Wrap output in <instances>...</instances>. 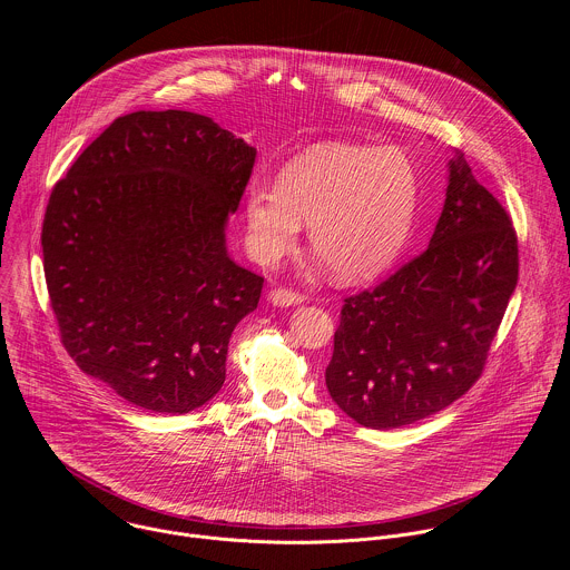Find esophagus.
Segmentation results:
<instances>
[{
    "label": "esophagus",
    "mask_w": 570,
    "mask_h": 570,
    "mask_svg": "<svg viewBox=\"0 0 570 570\" xmlns=\"http://www.w3.org/2000/svg\"><path fill=\"white\" fill-rule=\"evenodd\" d=\"M268 299L277 306H295V304H302L304 302V295L293 291V288H273L268 293Z\"/></svg>",
    "instance_id": "1"
}]
</instances>
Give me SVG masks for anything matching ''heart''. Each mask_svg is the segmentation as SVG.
<instances>
[{
	"mask_svg": "<svg viewBox=\"0 0 570 570\" xmlns=\"http://www.w3.org/2000/svg\"><path fill=\"white\" fill-rule=\"evenodd\" d=\"M415 207L417 174L403 150L322 144L293 157L277 185H250L248 243L262 264H277L308 223L311 250L332 273L347 282L365 279L399 255Z\"/></svg>",
	"mask_w": 570,
	"mask_h": 570,
	"instance_id": "b5f03b06",
	"label": "heart"
}]
</instances>
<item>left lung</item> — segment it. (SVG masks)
Returning a JSON list of instances; mask_svg holds the SVG:
<instances>
[{"label": "left lung", "instance_id": "8db88e82", "mask_svg": "<svg viewBox=\"0 0 570 570\" xmlns=\"http://www.w3.org/2000/svg\"><path fill=\"white\" fill-rule=\"evenodd\" d=\"M517 279L512 218L455 153L431 246L345 297L324 374L338 409L376 431L446 409L480 379Z\"/></svg>", "mask_w": 570, "mask_h": 570}]
</instances>
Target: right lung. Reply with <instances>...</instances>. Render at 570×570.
Wrapping results in <instances>:
<instances>
[{
  "instance_id": "1",
  "label": "right lung",
  "mask_w": 570,
  "mask_h": 570,
  "mask_svg": "<svg viewBox=\"0 0 570 570\" xmlns=\"http://www.w3.org/2000/svg\"><path fill=\"white\" fill-rule=\"evenodd\" d=\"M257 150L187 110L117 117L49 196L42 264L60 341L144 411L185 415L225 381L264 277L225 250Z\"/></svg>"
}]
</instances>
